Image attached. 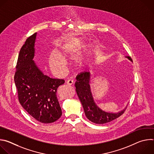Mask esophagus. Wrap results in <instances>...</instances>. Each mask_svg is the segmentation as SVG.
Segmentation results:
<instances>
[{
  "instance_id": "1",
  "label": "esophagus",
  "mask_w": 154,
  "mask_h": 154,
  "mask_svg": "<svg viewBox=\"0 0 154 154\" xmlns=\"http://www.w3.org/2000/svg\"><path fill=\"white\" fill-rule=\"evenodd\" d=\"M66 83L68 85H72L74 83V80H67Z\"/></svg>"
}]
</instances>
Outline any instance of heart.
I'll use <instances>...</instances> for the list:
<instances>
[{"label": "heart", "instance_id": "heart-1", "mask_svg": "<svg viewBox=\"0 0 154 154\" xmlns=\"http://www.w3.org/2000/svg\"><path fill=\"white\" fill-rule=\"evenodd\" d=\"M80 46V43L79 42H75L72 45H68L64 47V52L60 53V55L62 57L66 54V53L68 52L69 50L74 49ZM49 64L51 68L58 72H62L64 67V61L60 56L59 54L57 52H52L49 57Z\"/></svg>", "mask_w": 154, "mask_h": 154}]
</instances>
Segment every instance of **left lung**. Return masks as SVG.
Here are the masks:
<instances>
[{"instance_id":"8db88e82","label":"left lung","mask_w":154,"mask_h":154,"mask_svg":"<svg viewBox=\"0 0 154 154\" xmlns=\"http://www.w3.org/2000/svg\"><path fill=\"white\" fill-rule=\"evenodd\" d=\"M126 58L132 61L130 57L128 56ZM76 79L75 86L77 94L82 104L86 118L90 121L98 124H103L115 120L124 113L125 108L117 113H112L104 112L97 106L91 91L90 72L85 71L80 73L77 76Z\"/></svg>"}]
</instances>
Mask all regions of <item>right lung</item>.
Segmentation results:
<instances>
[{"label":"right lung","mask_w":154,"mask_h":154,"mask_svg":"<svg viewBox=\"0 0 154 154\" xmlns=\"http://www.w3.org/2000/svg\"><path fill=\"white\" fill-rule=\"evenodd\" d=\"M36 33L29 37L19 54L14 77L19 103L38 121L49 124L57 121L62 112L57 97L63 79L44 74L33 58Z\"/></svg>","instance_id":"obj_1"}]
</instances>
